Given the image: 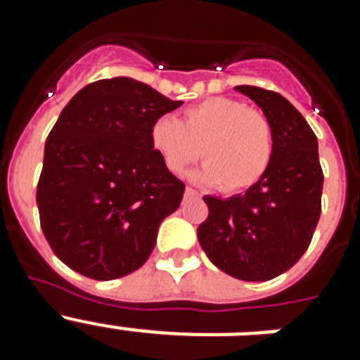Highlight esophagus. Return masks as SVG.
Returning <instances> with one entry per match:
<instances>
[{
    "label": "esophagus",
    "mask_w": 360,
    "mask_h": 360,
    "mask_svg": "<svg viewBox=\"0 0 360 360\" xmlns=\"http://www.w3.org/2000/svg\"><path fill=\"white\" fill-rule=\"evenodd\" d=\"M196 196H200L198 191L193 189V187H187V189H186V198H196Z\"/></svg>",
    "instance_id": "esophagus-1"
}]
</instances>
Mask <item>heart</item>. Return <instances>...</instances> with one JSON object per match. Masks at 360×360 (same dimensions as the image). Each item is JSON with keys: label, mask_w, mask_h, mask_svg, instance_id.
<instances>
[{"label": "heart", "mask_w": 360, "mask_h": 360, "mask_svg": "<svg viewBox=\"0 0 360 360\" xmlns=\"http://www.w3.org/2000/svg\"><path fill=\"white\" fill-rule=\"evenodd\" d=\"M149 141L165 169L180 174L202 153L198 176L224 193L256 186L274 157V131L262 111L227 97H209L184 111L182 120L158 117ZM202 151L200 152L199 149Z\"/></svg>", "instance_id": "heart-1"}]
</instances>
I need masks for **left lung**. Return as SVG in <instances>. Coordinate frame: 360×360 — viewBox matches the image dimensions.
<instances>
[{
    "label": "left lung",
    "instance_id": "left-lung-1",
    "mask_svg": "<svg viewBox=\"0 0 360 360\" xmlns=\"http://www.w3.org/2000/svg\"><path fill=\"white\" fill-rule=\"evenodd\" d=\"M262 108L274 131L265 176L245 195L203 196L209 216L198 240L209 259L243 281H269L290 270L310 245L321 216L323 167L317 136L278 91L236 86Z\"/></svg>",
    "mask_w": 360,
    "mask_h": 360
}]
</instances>
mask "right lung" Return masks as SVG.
Listing matches in <instances>:
<instances>
[{
    "mask_svg": "<svg viewBox=\"0 0 360 360\" xmlns=\"http://www.w3.org/2000/svg\"><path fill=\"white\" fill-rule=\"evenodd\" d=\"M182 104L129 77L91 82L66 104L46 136L36 193L44 238L66 266L110 281L148 262L186 191L149 129Z\"/></svg>",
    "mask_w": 360,
    "mask_h": 360,
    "instance_id": "right-lung-1",
    "label": "right lung"
}]
</instances>
